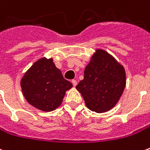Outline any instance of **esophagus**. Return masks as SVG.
I'll return each instance as SVG.
<instances>
[{"instance_id": "1", "label": "esophagus", "mask_w": 150, "mask_h": 150, "mask_svg": "<svg viewBox=\"0 0 150 150\" xmlns=\"http://www.w3.org/2000/svg\"><path fill=\"white\" fill-rule=\"evenodd\" d=\"M71 83H72V84H73V86H74V87H75V86L77 85V81H76L75 79H73V80L71 81Z\"/></svg>"}]
</instances>
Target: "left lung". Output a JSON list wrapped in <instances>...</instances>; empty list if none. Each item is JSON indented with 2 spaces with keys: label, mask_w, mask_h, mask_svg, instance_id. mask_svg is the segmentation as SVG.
<instances>
[{
  "label": "left lung",
  "mask_w": 150,
  "mask_h": 150,
  "mask_svg": "<svg viewBox=\"0 0 150 150\" xmlns=\"http://www.w3.org/2000/svg\"><path fill=\"white\" fill-rule=\"evenodd\" d=\"M126 84L125 68L105 50L98 49L76 89L92 112H105L119 101Z\"/></svg>",
  "instance_id": "obj_1"
}]
</instances>
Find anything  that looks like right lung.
Segmentation results:
<instances>
[{"label": "right lung", "instance_id": "1", "mask_svg": "<svg viewBox=\"0 0 150 150\" xmlns=\"http://www.w3.org/2000/svg\"><path fill=\"white\" fill-rule=\"evenodd\" d=\"M21 87L29 104L39 110L50 112L60 106L72 83L63 78L52 59L42 58L25 72Z\"/></svg>", "mask_w": 150, "mask_h": 150}]
</instances>
